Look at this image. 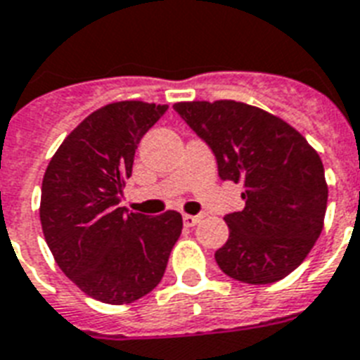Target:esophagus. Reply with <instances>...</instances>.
Instances as JSON below:
<instances>
[{"mask_svg":"<svg viewBox=\"0 0 360 360\" xmlns=\"http://www.w3.org/2000/svg\"><path fill=\"white\" fill-rule=\"evenodd\" d=\"M201 216H193V214H184V226L186 228H193L195 224H199Z\"/></svg>","mask_w":360,"mask_h":360,"instance_id":"esophagus-1","label":"esophagus"}]
</instances>
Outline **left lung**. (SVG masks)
<instances>
[{
	"mask_svg": "<svg viewBox=\"0 0 360 360\" xmlns=\"http://www.w3.org/2000/svg\"><path fill=\"white\" fill-rule=\"evenodd\" d=\"M174 110L214 151L221 180L243 182L245 209L216 264L231 279L269 285L305 260L324 226L328 186L319 153L277 115L235 100L176 102Z\"/></svg>",
	"mask_w": 360,
	"mask_h": 360,
	"instance_id": "left-lung-1",
	"label": "left lung"
}]
</instances>
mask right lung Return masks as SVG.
Segmentation results:
<instances>
[{
  "label": "right lung",
  "mask_w": 360,
  "mask_h": 360,
  "mask_svg": "<svg viewBox=\"0 0 360 360\" xmlns=\"http://www.w3.org/2000/svg\"><path fill=\"white\" fill-rule=\"evenodd\" d=\"M169 106L123 100L98 108L68 134L41 184L43 235L68 279L104 304H131L163 279L182 216L119 207L140 139Z\"/></svg>",
  "instance_id": "add662e5"
}]
</instances>
